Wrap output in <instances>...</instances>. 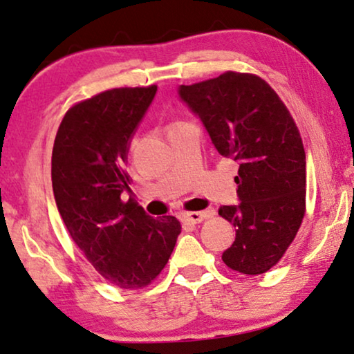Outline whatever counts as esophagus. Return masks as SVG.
I'll return each mask as SVG.
<instances>
[{
    "mask_svg": "<svg viewBox=\"0 0 354 354\" xmlns=\"http://www.w3.org/2000/svg\"><path fill=\"white\" fill-rule=\"evenodd\" d=\"M213 214L211 209H205V211H194V213H184L183 214V221L187 224H198L202 223L205 218H209Z\"/></svg>",
    "mask_w": 354,
    "mask_h": 354,
    "instance_id": "esophagus-1",
    "label": "esophagus"
}]
</instances>
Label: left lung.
Returning a JSON list of instances; mask_svg holds the SVG:
<instances>
[{"label":"left lung","mask_w":354,"mask_h":354,"mask_svg":"<svg viewBox=\"0 0 354 354\" xmlns=\"http://www.w3.org/2000/svg\"><path fill=\"white\" fill-rule=\"evenodd\" d=\"M183 103L202 120L221 156L239 163V205L219 214L235 227L223 261L243 275H261L292 243L305 213L302 138L277 92L254 75L227 71L179 86Z\"/></svg>","instance_id":"left-lung-1"}]
</instances>
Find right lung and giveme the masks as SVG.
Returning a JSON list of instances; mask_svg holds the SVG:
<instances>
[{"label":"right lung","instance_id":"obj_1","mask_svg":"<svg viewBox=\"0 0 354 354\" xmlns=\"http://www.w3.org/2000/svg\"><path fill=\"white\" fill-rule=\"evenodd\" d=\"M157 86L102 92L63 118L52 151V189L75 243L100 275L122 289L147 286L170 259L181 224L152 218L130 191L127 156Z\"/></svg>","mask_w":354,"mask_h":354}]
</instances>
